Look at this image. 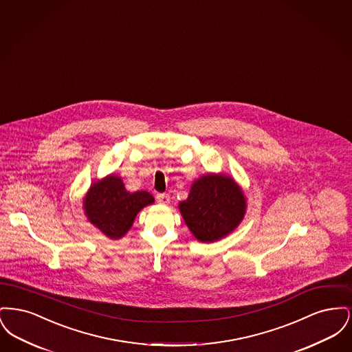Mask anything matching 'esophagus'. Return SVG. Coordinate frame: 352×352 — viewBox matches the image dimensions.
<instances>
[{
    "mask_svg": "<svg viewBox=\"0 0 352 352\" xmlns=\"http://www.w3.org/2000/svg\"><path fill=\"white\" fill-rule=\"evenodd\" d=\"M157 201L160 204H168L170 197H168V194H157Z\"/></svg>",
    "mask_w": 352,
    "mask_h": 352,
    "instance_id": "esophagus-1",
    "label": "esophagus"
}]
</instances>
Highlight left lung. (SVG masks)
I'll use <instances>...</instances> for the list:
<instances>
[{
    "instance_id": "obj_1",
    "label": "left lung",
    "mask_w": 352,
    "mask_h": 352,
    "mask_svg": "<svg viewBox=\"0 0 352 352\" xmlns=\"http://www.w3.org/2000/svg\"><path fill=\"white\" fill-rule=\"evenodd\" d=\"M247 210L241 187L226 174L198 178L179 203L184 223L201 243H214L237 228Z\"/></svg>"
}]
</instances>
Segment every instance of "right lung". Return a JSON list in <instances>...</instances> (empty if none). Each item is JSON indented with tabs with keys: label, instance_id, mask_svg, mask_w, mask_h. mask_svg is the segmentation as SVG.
Masks as SVG:
<instances>
[{
	"label": "right lung",
	"instance_id": "right-lung-1",
	"mask_svg": "<svg viewBox=\"0 0 352 352\" xmlns=\"http://www.w3.org/2000/svg\"><path fill=\"white\" fill-rule=\"evenodd\" d=\"M154 198L148 191H126L122 179L111 174L91 184L83 199L88 220L109 239L118 240L126 234L137 214Z\"/></svg>",
	"mask_w": 352,
	"mask_h": 352
}]
</instances>
